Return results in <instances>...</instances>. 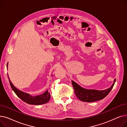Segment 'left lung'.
<instances>
[{
    "mask_svg": "<svg viewBox=\"0 0 127 127\" xmlns=\"http://www.w3.org/2000/svg\"><path fill=\"white\" fill-rule=\"evenodd\" d=\"M115 81L116 79L114 80V82L110 88L102 91L83 88L72 80L71 81V83L75 91V94L79 100L83 102H91L100 100L107 96L112 89Z\"/></svg>",
    "mask_w": 127,
    "mask_h": 127,
    "instance_id": "8db88e82",
    "label": "left lung"
}]
</instances>
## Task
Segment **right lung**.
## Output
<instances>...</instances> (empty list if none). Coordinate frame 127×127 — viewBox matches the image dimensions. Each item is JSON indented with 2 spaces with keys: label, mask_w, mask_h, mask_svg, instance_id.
<instances>
[{
  "label": "right lung",
  "mask_w": 127,
  "mask_h": 127,
  "mask_svg": "<svg viewBox=\"0 0 127 127\" xmlns=\"http://www.w3.org/2000/svg\"><path fill=\"white\" fill-rule=\"evenodd\" d=\"M8 65L7 64L6 67L8 69ZM8 76L9 81L11 85V87L13 91L14 92L16 95L22 100L26 103H27L29 104H33V105H41L45 104L47 103L50 100V93L48 92V90H47L43 94L37 95L36 96H32L29 94H27L26 93H24L21 91H20L16 89L15 86L13 85V83L10 81V79Z\"/></svg>",
  "instance_id": "obj_1"
}]
</instances>
